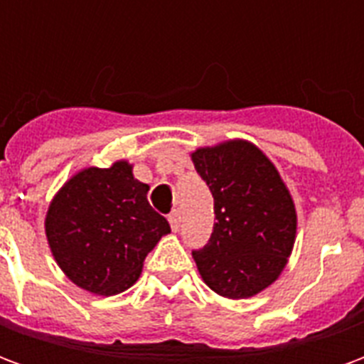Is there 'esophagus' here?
<instances>
[{
  "instance_id": "esophagus-1",
  "label": "esophagus",
  "mask_w": 364,
  "mask_h": 364,
  "mask_svg": "<svg viewBox=\"0 0 364 364\" xmlns=\"http://www.w3.org/2000/svg\"><path fill=\"white\" fill-rule=\"evenodd\" d=\"M167 220H169V224H171V230H173V232H177V230H179V224H181V213L175 208V210H171V213H169Z\"/></svg>"
}]
</instances>
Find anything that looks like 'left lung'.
Instances as JSON below:
<instances>
[{
    "label": "left lung",
    "instance_id": "left-lung-1",
    "mask_svg": "<svg viewBox=\"0 0 364 364\" xmlns=\"http://www.w3.org/2000/svg\"><path fill=\"white\" fill-rule=\"evenodd\" d=\"M193 164L214 198V228L193 250L198 273L222 296L250 298L281 274L296 213L274 166L242 140L200 148Z\"/></svg>",
    "mask_w": 364,
    "mask_h": 364
}]
</instances>
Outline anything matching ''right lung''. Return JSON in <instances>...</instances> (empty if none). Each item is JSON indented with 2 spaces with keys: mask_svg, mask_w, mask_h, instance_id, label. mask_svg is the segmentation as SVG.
<instances>
[{
  "mask_svg": "<svg viewBox=\"0 0 364 364\" xmlns=\"http://www.w3.org/2000/svg\"><path fill=\"white\" fill-rule=\"evenodd\" d=\"M148 189L127 161L83 169L62 187L46 214V237L70 281L105 296L134 284L146 255L171 232Z\"/></svg>",
  "mask_w": 364,
  "mask_h": 364,
  "instance_id": "add662e5",
  "label": "right lung"
}]
</instances>
